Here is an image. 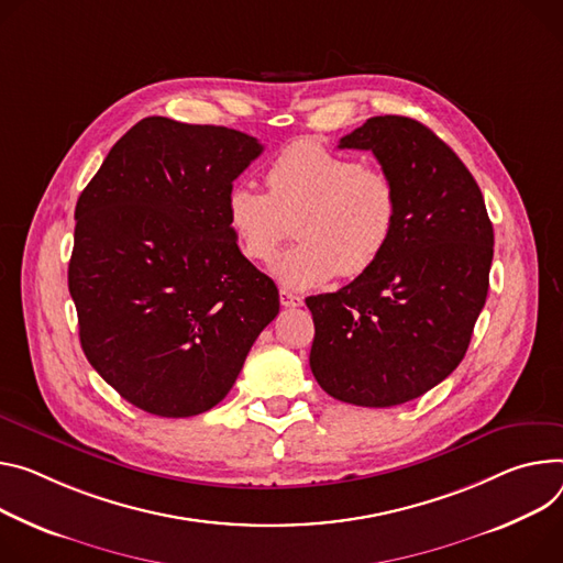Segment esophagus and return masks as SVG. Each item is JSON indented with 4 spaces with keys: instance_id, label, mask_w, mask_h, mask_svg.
<instances>
[{
    "instance_id": "esophagus-1",
    "label": "esophagus",
    "mask_w": 563,
    "mask_h": 563,
    "mask_svg": "<svg viewBox=\"0 0 563 563\" xmlns=\"http://www.w3.org/2000/svg\"><path fill=\"white\" fill-rule=\"evenodd\" d=\"M280 305H283V308H300L302 298L291 294V291H287V289H280Z\"/></svg>"
}]
</instances>
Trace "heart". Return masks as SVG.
Returning <instances> with one entry per match:
<instances>
[{
	"label": "heart",
	"mask_w": 563,
	"mask_h": 563,
	"mask_svg": "<svg viewBox=\"0 0 563 563\" xmlns=\"http://www.w3.org/2000/svg\"><path fill=\"white\" fill-rule=\"evenodd\" d=\"M267 192L233 184L224 220L240 253L267 263L289 233L300 240L280 253L272 274L289 289L325 285L336 274H366L397 227V192L377 168L317 141H294L269 164Z\"/></svg>",
	"instance_id": "1"
}]
</instances>
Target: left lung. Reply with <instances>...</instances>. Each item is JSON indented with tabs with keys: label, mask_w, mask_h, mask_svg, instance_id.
I'll list each match as a JSON object with an SVG mask.
<instances>
[{
	"label": "left lung",
	"mask_w": 563,
	"mask_h": 563,
	"mask_svg": "<svg viewBox=\"0 0 563 563\" xmlns=\"http://www.w3.org/2000/svg\"><path fill=\"white\" fill-rule=\"evenodd\" d=\"M339 147L377 157L397 192V227L366 274L305 298L317 330L310 368L334 399L397 406L463 362L489 289L494 229L467 166L420 121L373 117Z\"/></svg>",
	"instance_id": "left-lung-1"
}]
</instances>
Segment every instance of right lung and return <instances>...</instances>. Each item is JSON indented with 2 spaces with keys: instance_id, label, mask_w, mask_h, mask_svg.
<instances>
[{
  "instance_id": "add662e5",
  "label": "right lung",
  "mask_w": 563,
  "mask_h": 563,
  "mask_svg": "<svg viewBox=\"0 0 563 563\" xmlns=\"http://www.w3.org/2000/svg\"><path fill=\"white\" fill-rule=\"evenodd\" d=\"M263 145L222 125L147 117L76 203L69 294L87 362L159 418L209 411L233 388L280 300L227 229L233 179Z\"/></svg>"
}]
</instances>
